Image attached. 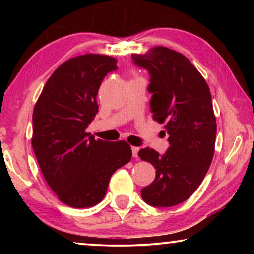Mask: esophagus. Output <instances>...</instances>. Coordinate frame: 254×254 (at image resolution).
I'll return each instance as SVG.
<instances>
[{
	"instance_id": "esophagus-1",
	"label": "esophagus",
	"mask_w": 254,
	"mask_h": 254,
	"mask_svg": "<svg viewBox=\"0 0 254 254\" xmlns=\"http://www.w3.org/2000/svg\"><path fill=\"white\" fill-rule=\"evenodd\" d=\"M138 150H140V148H138V147H131V152H133V157H135V158L137 157Z\"/></svg>"
}]
</instances>
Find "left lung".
Here are the masks:
<instances>
[{
  "label": "left lung",
  "mask_w": 254,
  "mask_h": 254,
  "mask_svg": "<svg viewBox=\"0 0 254 254\" xmlns=\"http://www.w3.org/2000/svg\"><path fill=\"white\" fill-rule=\"evenodd\" d=\"M131 59L149 72L152 118L165 123L170 143L163 155L150 148L138 151L156 169L155 180L141 196L152 207L176 206L195 192L213 159L216 119L209 88L192 62L170 48L154 47Z\"/></svg>",
  "instance_id": "obj_1"
}]
</instances>
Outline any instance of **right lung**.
<instances>
[{"mask_svg":"<svg viewBox=\"0 0 254 254\" xmlns=\"http://www.w3.org/2000/svg\"><path fill=\"white\" fill-rule=\"evenodd\" d=\"M117 69L116 59L107 55L72 58L52 74L34 106L38 164L59 200L72 208L99 203L111 176L131 158L127 142L95 140L85 131L98 113L102 81Z\"/></svg>","mask_w":254,"mask_h":254,"instance_id":"obj_1","label":"right lung"}]
</instances>
